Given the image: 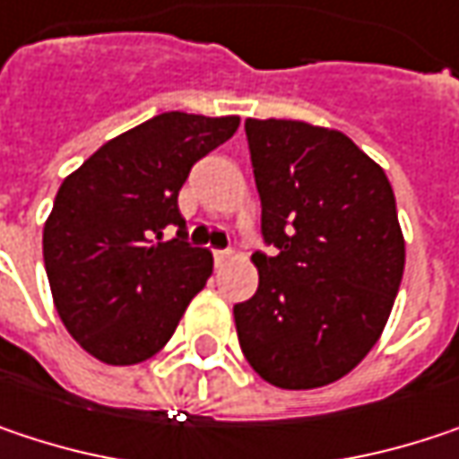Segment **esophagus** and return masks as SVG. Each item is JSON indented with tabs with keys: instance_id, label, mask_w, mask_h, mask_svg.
<instances>
[{
	"instance_id": "esophagus-1",
	"label": "esophagus",
	"mask_w": 459,
	"mask_h": 459,
	"mask_svg": "<svg viewBox=\"0 0 459 459\" xmlns=\"http://www.w3.org/2000/svg\"><path fill=\"white\" fill-rule=\"evenodd\" d=\"M212 255H215V263H218V265H223V263H226V260H229V257H230L229 249H215Z\"/></svg>"
}]
</instances>
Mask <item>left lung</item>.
Masks as SVG:
<instances>
[{
	"instance_id": "obj_1",
	"label": "left lung",
	"mask_w": 459,
	"mask_h": 459,
	"mask_svg": "<svg viewBox=\"0 0 459 459\" xmlns=\"http://www.w3.org/2000/svg\"><path fill=\"white\" fill-rule=\"evenodd\" d=\"M275 257L233 307L247 362L278 389L339 381L378 342L404 273L392 184L342 131L302 120L244 123Z\"/></svg>"
}]
</instances>
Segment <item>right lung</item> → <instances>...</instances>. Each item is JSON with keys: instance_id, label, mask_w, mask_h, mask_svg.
I'll use <instances>...</instances> for the list:
<instances>
[{"instance_id": "add662e5", "label": "right lung", "mask_w": 459, "mask_h": 459, "mask_svg": "<svg viewBox=\"0 0 459 459\" xmlns=\"http://www.w3.org/2000/svg\"><path fill=\"white\" fill-rule=\"evenodd\" d=\"M238 117L162 112L100 146L55 196L44 265L67 333L107 365H136L173 336L212 255L186 241L178 191ZM178 225L170 242L161 230Z\"/></svg>"}]
</instances>
